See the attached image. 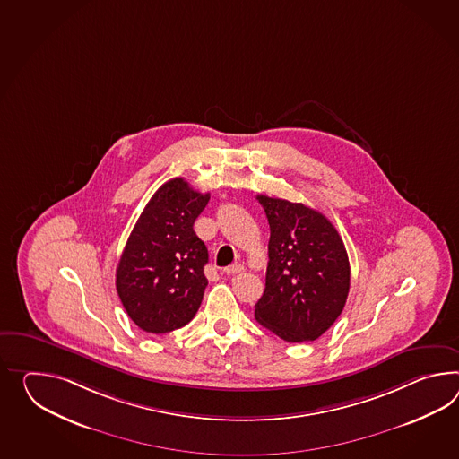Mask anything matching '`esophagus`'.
I'll return each mask as SVG.
<instances>
[{"instance_id": "obj_1", "label": "esophagus", "mask_w": 459, "mask_h": 459, "mask_svg": "<svg viewBox=\"0 0 459 459\" xmlns=\"http://www.w3.org/2000/svg\"><path fill=\"white\" fill-rule=\"evenodd\" d=\"M224 272L227 273V275H235V273H240V272H244V265H242V264H234V265L227 267Z\"/></svg>"}]
</instances>
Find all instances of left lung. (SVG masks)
I'll list each match as a JSON object with an SVG mask.
<instances>
[{
	"instance_id": "left-lung-1",
	"label": "left lung",
	"mask_w": 459,
	"mask_h": 459,
	"mask_svg": "<svg viewBox=\"0 0 459 459\" xmlns=\"http://www.w3.org/2000/svg\"><path fill=\"white\" fill-rule=\"evenodd\" d=\"M270 225L260 325L290 343L312 342L335 324L350 290L347 248L324 213L300 202L257 195Z\"/></svg>"
}]
</instances>
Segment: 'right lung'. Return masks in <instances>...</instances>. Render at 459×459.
<instances>
[{"instance_id":"obj_1","label":"right lung","mask_w":459,"mask_h":459,"mask_svg":"<svg viewBox=\"0 0 459 459\" xmlns=\"http://www.w3.org/2000/svg\"><path fill=\"white\" fill-rule=\"evenodd\" d=\"M211 194L176 178L147 202L124 247L116 289L131 320L147 333H168L189 324L201 307L209 262L194 222Z\"/></svg>"}]
</instances>
